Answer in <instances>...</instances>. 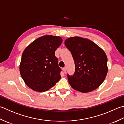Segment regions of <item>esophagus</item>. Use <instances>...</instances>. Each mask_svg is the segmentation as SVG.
<instances>
[{"label":"esophagus","mask_w":124,"mask_h":124,"mask_svg":"<svg viewBox=\"0 0 124 124\" xmlns=\"http://www.w3.org/2000/svg\"><path fill=\"white\" fill-rule=\"evenodd\" d=\"M63 72H64V73H65L67 71V68H65V67L63 68Z\"/></svg>","instance_id":"34e87169"}]
</instances>
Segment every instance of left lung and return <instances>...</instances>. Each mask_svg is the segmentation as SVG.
<instances>
[{
	"label": "left lung",
	"instance_id": "1",
	"mask_svg": "<svg viewBox=\"0 0 124 124\" xmlns=\"http://www.w3.org/2000/svg\"><path fill=\"white\" fill-rule=\"evenodd\" d=\"M75 61V71L68 74L70 85L83 93L98 88L108 73V58L104 50L90 40L79 36L71 37L64 41Z\"/></svg>",
	"mask_w": 124,
	"mask_h": 124
}]
</instances>
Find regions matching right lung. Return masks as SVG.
I'll return each mask as SVG.
<instances>
[{"instance_id": "obj_1", "label": "right lung", "mask_w": 124, "mask_h": 124, "mask_svg": "<svg viewBox=\"0 0 124 124\" xmlns=\"http://www.w3.org/2000/svg\"><path fill=\"white\" fill-rule=\"evenodd\" d=\"M62 42L60 36L45 35L36 39L22 54L20 75L29 88L45 92L61 79V69L55 52Z\"/></svg>"}]
</instances>
